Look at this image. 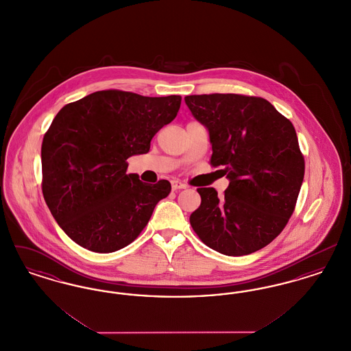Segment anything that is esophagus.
Returning a JSON list of instances; mask_svg holds the SVG:
<instances>
[{
    "instance_id": "34e87169",
    "label": "esophagus",
    "mask_w": 351,
    "mask_h": 351,
    "mask_svg": "<svg viewBox=\"0 0 351 351\" xmlns=\"http://www.w3.org/2000/svg\"><path fill=\"white\" fill-rule=\"evenodd\" d=\"M171 186H172V189H173V191H178V189H185V188H186V185L182 183L180 180H172V182H171Z\"/></svg>"
}]
</instances>
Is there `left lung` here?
Segmentation results:
<instances>
[{
	"label": "left lung",
	"mask_w": 351,
	"mask_h": 351,
	"mask_svg": "<svg viewBox=\"0 0 351 351\" xmlns=\"http://www.w3.org/2000/svg\"><path fill=\"white\" fill-rule=\"evenodd\" d=\"M184 100L209 130L210 165L230 180L221 199L215 188H197L201 205L189 217L195 233L229 256L263 249L292 216L304 179L292 122L262 97L213 93Z\"/></svg>",
	"instance_id": "obj_1"
}]
</instances>
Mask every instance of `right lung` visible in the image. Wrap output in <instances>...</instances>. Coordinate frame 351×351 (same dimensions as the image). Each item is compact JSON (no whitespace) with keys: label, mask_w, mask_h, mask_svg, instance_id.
<instances>
[{"label":"right lung","mask_w":351,"mask_h":351,"mask_svg":"<svg viewBox=\"0 0 351 351\" xmlns=\"http://www.w3.org/2000/svg\"><path fill=\"white\" fill-rule=\"evenodd\" d=\"M180 104V96L108 89L59 110L42 142V192L73 242L113 252L145 229L171 184L141 182L126 173V160L149 152L152 136L176 117Z\"/></svg>","instance_id":"1"}]
</instances>
